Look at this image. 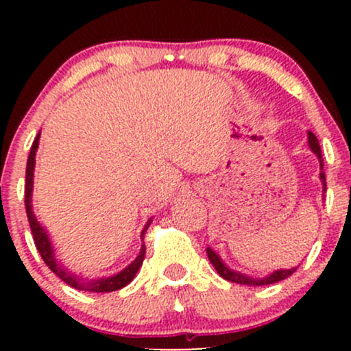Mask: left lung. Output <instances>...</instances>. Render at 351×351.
<instances>
[{"instance_id": "8db88e82", "label": "left lung", "mask_w": 351, "mask_h": 351, "mask_svg": "<svg viewBox=\"0 0 351 351\" xmlns=\"http://www.w3.org/2000/svg\"><path fill=\"white\" fill-rule=\"evenodd\" d=\"M307 143H309L311 151H313V153L317 156V159H319V168H321L319 180H321V183H323V192H326V176H324V171H323L324 165H323V156H321L319 141H317V137L314 136L311 130H307ZM207 256H208V260H210V263L214 265L215 270H217V274L221 275L222 278H226L228 282H234V284H241V285L260 287V285L277 284V282L289 278L290 275L297 270V267L289 268V270H275V271H271L270 275H267V277L254 278V277H250V275L241 274V271H236V270H232V268H229L228 265L221 260V256H219V254L215 253L210 246L207 247Z\"/></svg>"}]
</instances>
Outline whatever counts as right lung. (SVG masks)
Returning a JSON list of instances; mask_svg holds the SVG:
<instances>
[{
	"label": "right lung",
	"mask_w": 351,
	"mask_h": 351,
	"mask_svg": "<svg viewBox=\"0 0 351 351\" xmlns=\"http://www.w3.org/2000/svg\"><path fill=\"white\" fill-rule=\"evenodd\" d=\"M38 139H40V132L37 134L34 144H32V149H30V154H28V161H27V173H25V208H27L28 224H30L32 234H34L35 246H37L42 260L45 261V265H47V267L51 268V270L54 271L62 282H66L67 285L74 287V289L77 290H86V292H113V290L123 289V287L134 280L136 274L139 271L141 265H143L144 254H146V246H144V243L143 246H141V251L139 254H137V258L129 265V267H125L122 271H119L117 275H112V277H101V278H97V280H88V278L86 280H83V278L77 277V275L71 274L64 265H62L61 261H58V258H56V251H54V246H52L51 238H49L47 234V229L37 221V217H35L34 214V208H32L35 154H37V149H38ZM151 221H153V219H149V221L146 222V226H144L143 232H141V239H144V234H146L147 228L151 226Z\"/></svg>",
	"instance_id": "right-lung-1"
}]
</instances>
